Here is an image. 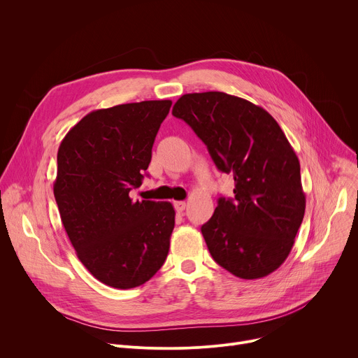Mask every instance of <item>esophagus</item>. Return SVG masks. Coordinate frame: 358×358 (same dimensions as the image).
I'll use <instances>...</instances> for the list:
<instances>
[{"instance_id": "34e87169", "label": "esophagus", "mask_w": 358, "mask_h": 358, "mask_svg": "<svg viewBox=\"0 0 358 358\" xmlns=\"http://www.w3.org/2000/svg\"><path fill=\"white\" fill-rule=\"evenodd\" d=\"M174 207H176V211L177 213H184V210H185V207H187V203L184 202V201H176L174 202Z\"/></svg>"}]
</instances>
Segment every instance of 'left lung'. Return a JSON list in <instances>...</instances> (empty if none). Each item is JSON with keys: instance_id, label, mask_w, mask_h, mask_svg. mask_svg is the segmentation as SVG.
<instances>
[{"instance_id": "left-lung-1", "label": "left lung", "mask_w": 358, "mask_h": 358, "mask_svg": "<svg viewBox=\"0 0 358 358\" xmlns=\"http://www.w3.org/2000/svg\"><path fill=\"white\" fill-rule=\"evenodd\" d=\"M173 116L203 141L220 171L234 176V196H220L201 227L211 257L241 279L268 276L286 261L306 208L285 133L265 109L224 92L184 94Z\"/></svg>"}]
</instances>
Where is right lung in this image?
Here are the masks:
<instances>
[{
  "label": "right lung",
  "mask_w": 358,
  "mask_h": 358,
  "mask_svg": "<svg viewBox=\"0 0 358 358\" xmlns=\"http://www.w3.org/2000/svg\"><path fill=\"white\" fill-rule=\"evenodd\" d=\"M171 100L86 115L58 150L54 195L79 261L101 283L137 287L163 266L174 229L170 202L133 201Z\"/></svg>",
  "instance_id": "add662e5"
}]
</instances>
